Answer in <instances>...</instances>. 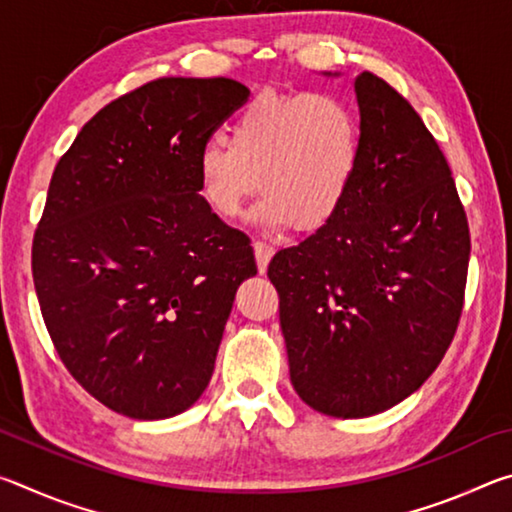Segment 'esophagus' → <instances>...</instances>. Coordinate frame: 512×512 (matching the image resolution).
<instances>
[{"instance_id": "1", "label": "esophagus", "mask_w": 512, "mask_h": 512, "mask_svg": "<svg viewBox=\"0 0 512 512\" xmlns=\"http://www.w3.org/2000/svg\"><path fill=\"white\" fill-rule=\"evenodd\" d=\"M253 250H255V259H257V271L266 273L268 262H271L275 248L271 244H266V241H255Z\"/></svg>"}]
</instances>
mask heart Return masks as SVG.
Segmentation results:
<instances>
[{"mask_svg": "<svg viewBox=\"0 0 512 512\" xmlns=\"http://www.w3.org/2000/svg\"><path fill=\"white\" fill-rule=\"evenodd\" d=\"M361 162L359 115L339 94L259 92L232 124V142L212 137L196 153L205 203L225 219L266 194L268 228L320 230L336 219Z\"/></svg>", "mask_w": 512, "mask_h": 512, "instance_id": "b5f03b06", "label": "heart"}]
</instances>
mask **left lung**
<instances>
[{
	"instance_id": "left-lung-1",
	"label": "left lung",
	"mask_w": 512,
	"mask_h": 512,
	"mask_svg": "<svg viewBox=\"0 0 512 512\" xmlns=\"http://www.w3.org/2000/svg\"><path fill=\"white\" fill-rule=\"evenodd\" d=\"M361 162L332 223L268 264L291 384L334 418L400 404L443 361L461 320L470 228L447 158L400 92L354 81Z\"/></svg>"
}]
</instances>
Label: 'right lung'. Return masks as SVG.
<instances>
[{"label":"right lung","instance_id":"obj_1","mask_svg":"<svg viewBox=\"0 0 512 512\" xmlns=\"http://www.w3.org/2000/svg\"><path fill=\"white\" fill-rule=\"evenodd\" d=\"M250 90L164 76L101 108L51 176L31 268L60 361L135 420L187 411L210 384L250 239L198 194L196 153Z\"/></svg>","mask_w":512,"mask_h":512}]
</instances>
